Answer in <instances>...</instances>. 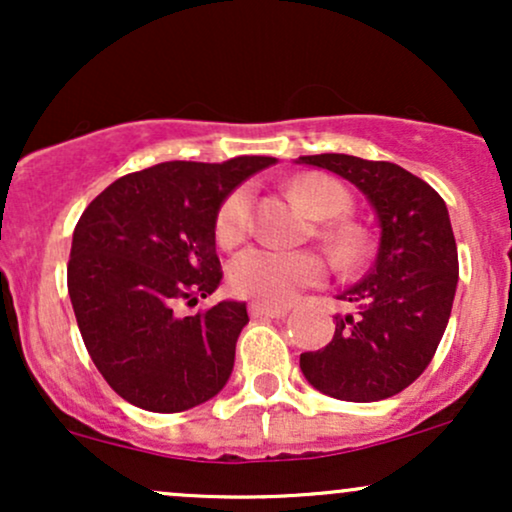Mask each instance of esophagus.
Returning <instances> with one entry per match:
<instances>
[{"label": "esophagus", "mask_w": 512, "mask_h": 512, "mask_svg": "<svg viewBox=\"0 0 512 512\" xmlns=\"http://www.w3.org/2000/svg\"><path fill=\"white\" fill-rule=\"evenodd\" d=\"M286 313H289V308H286V305H264V303L250 305L252 317H284Z\"/></svg>", "instance_id": "obj_1"}]
</instances>
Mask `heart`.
<instances>
[{
  "label": "heart",
  "instance_id": "1",
  "mask_svg": "<svg viewBox=\"0 0 512 512\" xmlns=\"http://www.w3.org/2000/svg\"><path fill=\"white\" fill-rule=\"evenodd\" d=\"M303 207L320 221L339 219L349 209V195L339 182L325 175L308 173L293 185ZM252 195L248 187H238L223 199L216 214L214 233L223 248H233L250 233ZM334 248L342 257H354L361 250V236L349 226H337L327 231ZM325 276V262L320 255L308 250H276L248 248L233 257L228 264V286L236 296L252 298L264 305H279L291 301L293 293L303 286L317 284Z\"/></svg>",
  "mask_w": 512,
  "mask_h": 512
}]
</instances>
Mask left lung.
I'll return each mask as SVG.
<instances>
[{"instance_id":"obj_1","label":"left lung","mask_w":512,"mask_h":512,"mask_svg":"<svg viewBox=\"0 0 512 512\" xmlns=\"http://www.w3.org/2000/svg\"><path fill=\"white\" fill-rule=\"evenodd\" d=\"M296 163L356 185L380 226L366 279L337 296L349 313L337 317L332 342L301 354L305 380L344 402L397 395L424 373L450 320L460 267L448 207L397 163L346 154L301 156Z\"/></svg>"}]
</instances>
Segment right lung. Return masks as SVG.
<instances>
[{"mask_svg":"<svg viewBox=\"0 0 512 512\" xmlns=\"http://www.w3.org/2000/svg\"><path fill=\"white\" fill-rule=\"evenodd\" d=\"M272 156L223 163L168 161L129 173L88 204L67 264L88 356L134 407L173 414L228 383L248 308L221 301L178 315L221 284L214 223L223 199Z\"/></svg>","mask_w":512,"mask_h":512,"instance_id":"obj_1","label":"right lung"}]
</instances>
